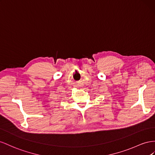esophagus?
I'll return each mask as SVG.
<instances>
[{
    "instance_id": "esophagus-1",
    "label": "esophagus",
    "mask_w": 155,
    "mask_h": 155,
    "mask_svg": "<svg viewBox=\"0 0 155 155\" xmlns=\"http://www.w3.org/2000/svg\"><path fill=\"white\" fill-rule=\"evenodd\" d=\"M76 86H79V84H76Z\"/></svg>"
}]
</instances>
